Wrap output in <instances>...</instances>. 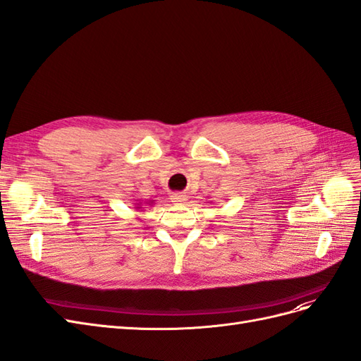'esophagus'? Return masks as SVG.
<instances>
[{
  "label": "esophagus",
  "instance_id": "1",
  "mask_svg": "<svg viewBox=\"0 0 361 361\" xmlns=\"http://www.w3.org/2000/svg\"><path fill=\"white\" fill-rule=\"evenodd\" d=\"M188 200H189L188 195L180 193V192H177V193H172V195H171V201H172L173 204H177V205L186 204V201H188Z\"/></svg>",
  "mask_w": 361,
  "mask_h": 361
}]
</instances>
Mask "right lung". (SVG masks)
<instances>
[{
    "instance_id": "1",
    "label": "right lung",
    "mask_w": 361,
    "mask_h": 361,
    "mask_svg": "<svg viewBox=\"0 0 361 361\" xmlns=\"http://www.w3.org/2000/svg\"><path fill=\"white\" fill-rule=\"evenodd\" d=\"M154 204V201H147V202H142V201H137L136 200V204H135V209L136 210H140V212H143L147 209V205H152Z\"/></svg>"
}]
</instances>
